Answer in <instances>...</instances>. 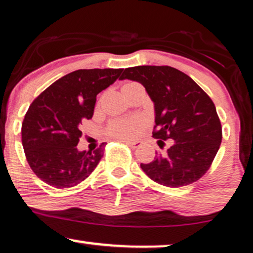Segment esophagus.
Returning <instances> with one entry per match:
<instances>
[{
	"label": "esophagus",
	"instance_id": "esophagus-1",
	"mask_svg": "<svg viewBox=\"0 0 253 253\" xmlns=\"http://www.w3.org/2000/svg\"><path fill=\"white\" fill-rule=\"evenodd\" d=\"M123 142H125V143H127L128 145H130L131 148L140 147V143H141L140 141H123Z\"/></svg>",
	"mask_w": 253,
	"mask_h": 253
}]
</instances>
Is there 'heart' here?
Listing matches in <instances>:
<instances>
[{
	"label": "heart",
	"mask_w": 253,
	"mask_h": 253,
	"mask_svg": "<svg viewBox=\"0 0 253 253\" xmlns=\"http://www.w3.org/2000/svg\"><path fill=\"white\" fill-rule=\"evenodd\" d=\"M141 127V120L137 118L131 119H117L110 123L108 126V134L118 140H129L135 136L138 128Z\"/></svg>",
	"instance_id": "1"
}]
</instances>
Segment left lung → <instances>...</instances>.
<instances>
[{"label":"left lung","instance_id":"8db88e82","mask_svg":"<svg viewBox=\"0 0 253 253\" xmlns=\"http://www.w3.org/2000/svg\"><path fill=\"white\" fill-rule=\"evenodd\" d=\"M137 81L154 102L155 130L158 142L174 141L165 154L141 164L155 182L179 188L204 175L222 140L221 123L214 103L189 76L170 66H134L119 80Z\"/></svg>","mask_w":253,"mask_h":253}]
</instances>
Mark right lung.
<instances>
[{"mask_svg":"<svg viewBox=\"0 0 253 253\" xmlns=\"http://www.w3.org/2000/svg\"><path fill=\"white\" fill-rule=\"evenodd\" d=\"M122 69L77 70L50 84L32 102L21 126L27 163L39 179L57 189L77 186L103 157L105 143L80 151V126L91 119L96 96L118 79Z\"/></svg>","mask_w":253,"mask_h":253,"instance_id":"obj_1","label":"right lung"}]
</instances>
